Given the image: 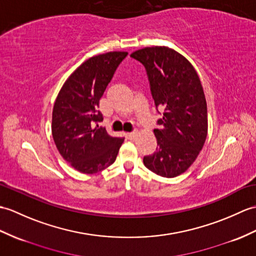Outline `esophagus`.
Instances as JSON below:
<instances>
[{
  "label": "esophagus",
  "instance_id": "34e87169",
  "mask_svg": "<svg viewBox=\"0 0 256 256\" xmlns=\"http://www.w3.org/2000/svg\"><path fill=\"white\" fill-rule=\"evenodd\" d=\"M126 136H128V138H130V140H133L135 136H136V130H133V132H130V133H128L126 134Z\"/></svg>",
  "mask_w": 256,
  "mask_h": 256
}]
</instances>
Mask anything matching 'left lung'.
Listing matches in <instances>:
<instances>
[{"instance_id":"1","label":"left lung","mask_w":256,"mask_h":256,"mask_svg":"<svg viewBox=\"0 0 256 256\" xmlns=\"http://www.w3.org/2000/svg\"><path fill=\"white\" fill-rule=\"evenodd\" d=\"M130 58L144 65L157 112L162 114L154 130L158 147L142 162L160 176H180L198 156L207 136V104L200 77L186 58L166 46L144 48Z\"/></svg>"}]
</instances>
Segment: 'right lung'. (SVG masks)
<instances>
[{"instance_id":"add662e5","label":"right lung","mask_w":256,"mask_h":256,"mask_svg":"<svg viewBox=\"0 0 256 256\" xmlns=\"http://www.w3.org/2000/svg\"><path fill=\"white\" fill-rule=\"evenodd\" d=\"M128 52L88 58L65 82L52 114V136L58 152L73 168L92 174L114 162L123 138L99 126V100Z\"/></svg>"}]
</instances>
